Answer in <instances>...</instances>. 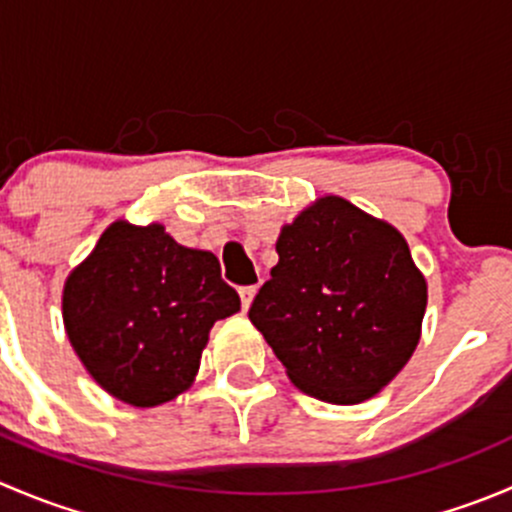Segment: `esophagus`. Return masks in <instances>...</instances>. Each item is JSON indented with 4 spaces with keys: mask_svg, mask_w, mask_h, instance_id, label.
<instances>
[{
    "mask_svg": "<svg viewBox=\"0 0 512 512\" xmlns=\"http://www.w3.org/2000/svg\"><path fill=\"white\" fill-rule=\"evenodd\" d=\"M257 287L255 285H247V287H240V302H242V309H247L252 304V297H255Z\"/></svg>",
    "mask_w": 512,
    "mask_h": 512,
    "instance_id": "esophagus-1",
    "label": "esophagus"
}]
</instances>
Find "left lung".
Masks as SVG:
<instances>
[{
	"instance_id": "8db88e82",
	"label": "left lung",
	"mask_w": 512,
	"mask_h": 512,
	"mask_svg": "<svg viewBox=\"0 0 512 512\" xmlns=\"http://www.w3.org/2000/svg\"><path fill=\"white\" fill-rule=\"evenodd\" d=\"M280 262L250 304L289 379L329 404H359L414 354L426 280L391 225L329 195L277 240Z\"/></svg>"
}]
</instances>
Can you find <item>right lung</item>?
Listing matches in <instances>:
<instances>
[{
  "instance_id": "add662e5",
  "label": "right lung",
  "mask_w": 512,
  "mask_h": 512,
  "mask_svg": "<svg viewBox=\"0 0 512 512\" xmlns=\"http://www.w3.org/2000/svg\"><path fill=\"white\" fill-rule=\"evenodd\" d=\"M237 309L218 257L163 225L113 223L64 287L74 352L108 394L141 409L188 389L210 327Z\"/></svg>"
}]
</instances>
